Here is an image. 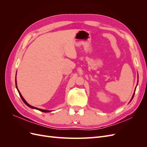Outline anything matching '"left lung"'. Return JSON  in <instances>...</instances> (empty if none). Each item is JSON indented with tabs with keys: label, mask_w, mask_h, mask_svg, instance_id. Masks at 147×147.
<instances>
[{
	"label": "left lung",
	"mask_w": 147,
	"mask_h": 147,
	"mask_svg": "<svg viewBox=\"0 0 147 147\" xmlns=\"http://www.w3.org/2000/svg\"><path fill=\"white\" fill-rule=\"evenodd\" d=\"M134 94H133V96H132V99H131V100H132V99H133V97H134Z\"/></svg>",
	"instance_id": "obj_1"
}]
</instances>
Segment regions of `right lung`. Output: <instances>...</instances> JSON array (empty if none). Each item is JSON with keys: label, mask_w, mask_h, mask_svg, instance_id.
<instances>
[{"label": "right lung", "mask_w": 147, "mask_h": 147, "mask_svg": "<svg viewBox=\"0 0 147 147\" xmlns=\"http://www.w3.org/2000/svg\"><path fill=\"white\" fill-rule=\"evenodd\" d=\"M16 88H17V86H16ZM18 92H19V94H20V97H21V99L23 100V101L24 102L25 104L27 105L28 107H29L32 108V109H37V110H39V111H41V112H45V113H47V112H51L50 110H43V109H38V108L35 107H33V106H32V105H29V104H28V102H26V101L24 100V99L23 98V97L22 96V95L21 94V93H20V92L18 91Z\"/></svg>", "instance_id": "add662e5"}]
</instances>
